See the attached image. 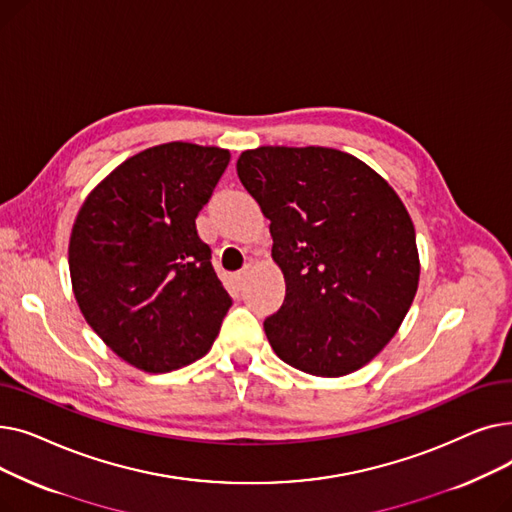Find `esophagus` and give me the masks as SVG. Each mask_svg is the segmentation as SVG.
I'll return each instance as SVG.
<instances>
[{
	"instance_id": "1",
	"label": "esophagus",
	"mask_w": 512,
	"mask_h": 512,
	"mask_svg": "<svg viewBox=\"0 0 512 512\" xmlns=\"http://www.w3.org/2000/svg\"><path fill=\"white\" fill-rule=\"evenodd\" d=\"M249 272H251V265H245V267H242V270L240 272H236L234 276H232V282L240 288L242 284H245V280H247V276H249Z\"/></svg>"
}]
</instances>
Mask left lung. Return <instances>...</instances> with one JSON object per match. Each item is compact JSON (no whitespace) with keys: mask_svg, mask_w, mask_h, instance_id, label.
<instances>
[{"mask_svg":"<svg viewBox=\"0 0 512 512\" xmlns=\"http://www.w3.org/2000/svg\"><path fill=\"white\" fill-rule=\"evenodd\" d=\"M236 172L270 220L286 299L265 319L274 353L317 378L348 375L382 353L411 309L419 251L394 188L330 147H257Z\"/></svg>","mask_w":512,"mask_h":512,"instance_id":"1","label":"left lung"}]
</instances>
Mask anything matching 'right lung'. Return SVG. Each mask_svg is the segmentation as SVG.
I'll return each mask as SVG.
<instances>
[{
    "instance_id": "obj_1",
    "label": "right lung",
    "mask_w": 512,
    "mask_h": 512,
    "mask_svg": "<svg viewBox=\"0 0 512 512\" xmlns=\"http://www.w3.org/2000/svg\"><path fill=\"white\" fill-rule=\"evenodd\" d=\"M228 161L222 147H149L107 174L76 213L68 265L78 309L141 371L201 359L232 305L195 224Z\"/></svg>"
}]
</instances>
